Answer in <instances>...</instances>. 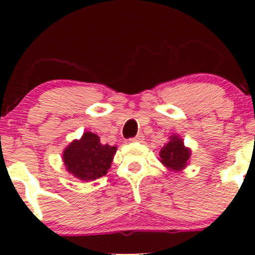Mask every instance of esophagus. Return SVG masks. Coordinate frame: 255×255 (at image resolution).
<instances>
[{"mask_svg": "<svg viewBox=\"0 0 255 255\" xmlns=\"http://www.w3.org/2000/svg\"><path fill=\"white\" fill-rule=\"evenodd\" d=\"M144 140V135L143 134H137L134 138L129 139V142H138V143H142Z\"/></svg>", "mask_w": 255, "mask_h": 255, "instance_id": "1", "label": "esophagus"}]
</instances>
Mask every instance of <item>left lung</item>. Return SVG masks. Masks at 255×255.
<instances>
[{
	"label": "left lung",
	"instance_id": "left-lung-1",
	"mask_svg": "<svg viewBox=\"0 0 255 255\" xmlns=\"http://www.w3.org/2000/svg\"><path fill=\"white\" fill-rule=\"evenodd\" d=\"M191 149L184 144L179 134H173L159 151V161L170 171H182L190 163Z\"/></svg>",
	"mask_w": 255,
	"mask_h": 255
}]
</instances>
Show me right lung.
Masks as SVG:
<instances>
[{"label":"right lung","instance_id":"add662e5","mask_svg":"<svg viewBox=\"0 0 255 255\" xmlns=\"http://www.w3.org/2000/svg\"><path fill=\"white\" fill-rule=\"evenodd\" d=\"M116 151L117 146L102 144L99 135L87 130L64 149L61 159L69 174L89 182L106 175Z\"/></svg>","mask_w":255,"mask_h":255}]
</instances>
